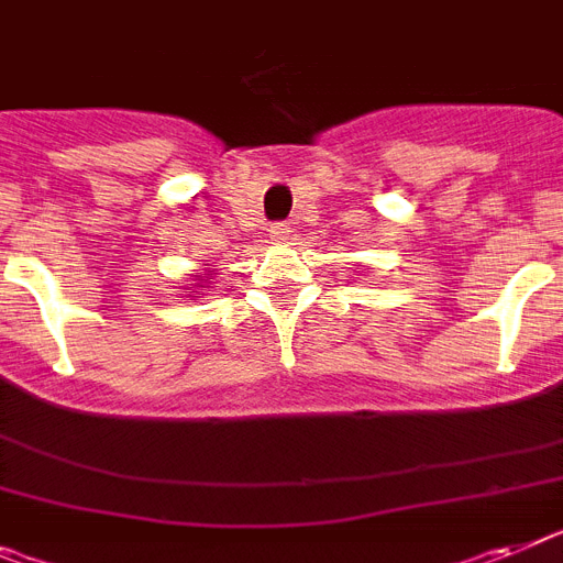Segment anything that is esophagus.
Masks as SVG:
<instances>
[{
  "instance_id": "1",
  "label": "esophagus",
  "mask_w": 563,
  "mask_h": 563,
  "mask_svg": "<svg viewBox=\"0 0 563 563\" xmlns=\"http://www.w3.org/2000/svg\"><path fill=\"white\" fill-rule=\"evenodd\" d=\"M291 225L289 223H274L272 225V238L274 240H280V243H286V240H289V234H291Z\"/></svg>"
}]
</instances>
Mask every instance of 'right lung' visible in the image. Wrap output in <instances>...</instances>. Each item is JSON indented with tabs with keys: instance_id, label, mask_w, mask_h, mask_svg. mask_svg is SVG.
I'll list each match as a JSON object with an SVG mask.
<instances>
[{
	"instance_id": "right-lung-1",
	"label": "right lung",
	"mask_w": 563,
	"mask_h": 563,
	"mask_svg": "<svg viewBox=\"0 0 563 563\" xmlns=\"http://www.w3.org/2000/svg\"><path fill=\"white\" fill-rule=\"evenodd\" d=\"M194 280H202V274H194ZM206 280H211V277H206ZM200 286V283H197ZM191 289H194V283H191Z\"/></svg>"
}]
</instances>
